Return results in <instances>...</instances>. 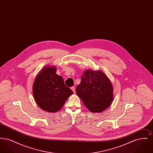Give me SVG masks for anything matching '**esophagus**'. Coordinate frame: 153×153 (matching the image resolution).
I'll return each mask as SVG.
<instances>
[{"instance_id":"obj_1","label":"esophagus","mask_w":153,"mask_h":153,"mask_svg":"<svg viewBox=\"0 0 153 153\" xmlns=\"http://www.w3.org/2000/svg\"><path fill=\"white\" fill-rule=\"evenodd\" d=\"M71 89L73 91V92L75 94V92H76V89H75V87H71Z\"/></svg>"}]
</instances>
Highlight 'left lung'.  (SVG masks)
<instances>
[{
	"mask_svg": "<svg viewBox=\"0 0 153 153\" xmlns=\"http://www.w3.org/2000/svg\"><path fill=\"white\" fill-rule=\"evenodd\" d=\"M77 95L92 112H101L113 100V88L107 76L100 71H85L76 89Z\"/></svg>",
	"mask_w": 153,
	"mask_h": 153,
	"instance_id": "1",
	"label": "left lung"
}]
</instances>
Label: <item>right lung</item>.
<instances>
[{"label":"right lung","instance_id":"add662e5","mask_svg":"<svg viewBox=\"0 0 153 153\" xmlns=\"http://www.w3.org/2000/svg\"><path fill=\"white\" fill-rule=\"evenodd\" d=\"M33 93L36 104L49 112L61 109L73 91L66 86L63 78L56 74L54 66L45 67L34 80Z\"/></svg>","mask_w":153,"mask_h":153}]
</instances>
